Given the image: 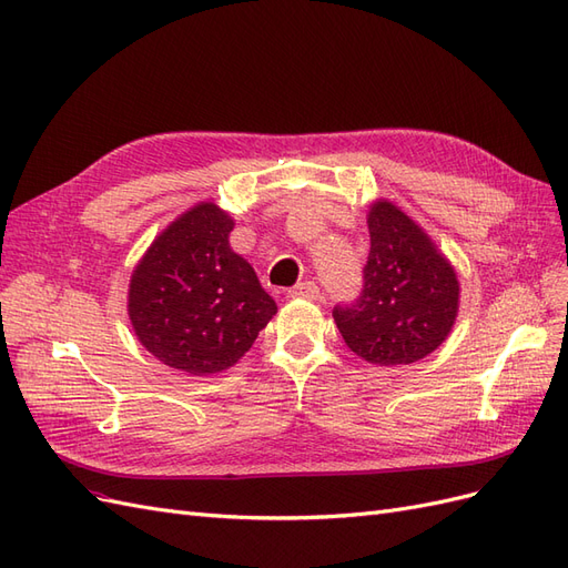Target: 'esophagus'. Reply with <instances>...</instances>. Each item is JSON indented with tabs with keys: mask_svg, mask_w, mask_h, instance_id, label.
Returning a JSON list of instances; mask_svg holds the SVG:
<instances>
[{
	"mask_svg": "<svg viewBox=\"0 0 568 568\" xmlns=\"http://www.w3.org/2000/svg\"><path fill=\"white\" fill-rule=\"evenodd\" d=\"M291 298H317L320 296V286L315 282H298L296 286L288 288Z\"/></svg>",
	"mask_w": 568,
	"mask_h": 568,
	"instance_id": "obj_1",
	"label": "esophagus"
}]
</instances>
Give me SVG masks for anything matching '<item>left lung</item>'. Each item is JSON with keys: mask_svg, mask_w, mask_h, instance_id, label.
<instances>
[{"mask_svg": "<svg viewBox=\"0 0 568 568\" xmlns=\"http://www.w3.org/2000/svg\"><path fill=\"white\" fill-rule=\"evenodd\" d=\"M363 288L334 305L346 346L372 365H412L434 353L457 317L459 284L450 263L415 222L388 201L369 211Z\"/></svg>", "mask_w": 568, "mask_h": 568, "instance_id": "left-lung-1", "label": "left lung"}]
</instances>
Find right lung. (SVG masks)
I'll list each match as a JSON object with an SVG mask.
<instances>
[{"mask_svg":"<svg viewBox=\"0 0 568 568\" xmlns=\"http://www.w3.org/2000/svg\"><path fill=\"white\" fill-rule=\"evenodd\" d=\"M234 222L201 203L170 225L130 282V320L142 346L186 374L232 367L277 313L253 267L230 248Z\"/></svg>","mask_w":568,"mask_h":568,"instance_id":"add662e5","label":"right lung"}]
</instances>
